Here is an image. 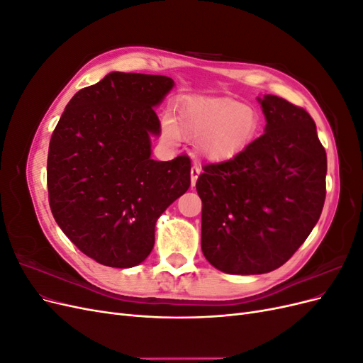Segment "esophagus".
<instances>
[{
  "label": "esophagus",
  "instance_id": "34e87169",
  "mask_svg": "<svg viewBox=\"0 0 363 363\" xmlns=\"http://www.w3.org/2000/svg\"><path fill=\"white\" fill-rule=\"evenodd\" d=\"M200 172H201V168L196 167V164H194V167L191 168V183H192V186H195L196 179H199Z\"/></svg>",
  "mask_w": 363,
  "mask_h": 363
}]
</instances>
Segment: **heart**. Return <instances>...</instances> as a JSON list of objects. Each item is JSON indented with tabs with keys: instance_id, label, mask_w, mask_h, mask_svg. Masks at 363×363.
<instances>
[{
	"instance_id": "1",
	"label": "heart",
	"mask_w": 363,
	"mask_h": 363,
	"mask_svg": "<svg viewBox=\"0 0 363 363\" xmlns=\"http://www.w3.org/2000/svg\"><path fill=\"white\" fill-rule=\"evenodd\" d=\"M259 128V116L250 106L232 98L188 96L174 107L172 121L163 119L168 142L195 140L200 156L212 163L232 160L242 152Z\"/></svg>"
}]
</instances>
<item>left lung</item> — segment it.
<instances>
[{
    "mask_svg": "<svg viewBox=\"0 0 363 363\" xmlns=\"http://www.w3.org/2000/svg\"><path fill=\"white\" fill-rule=\"evenodd\" d=\"M265 133L196 180L203 201L201 250L227 274L280 268L311 235L325 200L327 156L304 108L276 95L257 98Z\"/></svg>",
    "mask_w": 363,
    "mask_h": 363,
    "instance_id": "obj_1",
    "label": "left lung"
}]
</instances>
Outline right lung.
<instances>
[{
    "instance_id": "1",
    "label": "right lung",
    "mask_w": 363,
    "mask_h": 363,
    "mask_svg": "<svg viewBox=\"0 0 363 363\" xmlns=\"http://www.w3.org/2000/svg\"><path fill=\"white\" fill-rule=\"evenodd\" d=\"M164 75L111 72L77 92L52 131L47 183L54 219L86 256L112 268L144 262L159 216L191 186V160L151 159Z\"/></svg>"
}]
</instances>
